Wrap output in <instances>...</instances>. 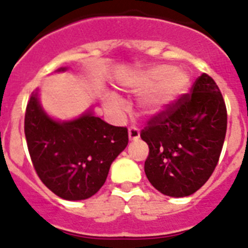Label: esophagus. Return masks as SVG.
<instances>
[{"instance_id":"esophagus-1","label":"esophagus","mask_w":248,"mask_h":248,"mask_svg":"<svg viewBox=\"0 0 248 248\" xmlns=\"http://www.w3.org/2000/svg\"><path fill=\"white\" fill-rule=\"evenodd\" d=\"M140 137L139 129L135 128V126H130L129 128V139L130 140H138Z\"/></svg>"}]
</instances>
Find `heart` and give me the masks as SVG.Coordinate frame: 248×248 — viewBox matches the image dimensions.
Wrapping results in <instances>:
<instances>
[{
  "label": "heart",
  "instance_id": "obj_1",
  "mask_svg": "<svg viewBox=\"0 0 248 248\" xmlns=\"http://www.w3.org/2000/svg\"><path fill=\"white\" fill-rule=\"evenodd\" d=\"M191 78L187 72L172 65L161 64L140 71L129 76L122 87L134 94H143L140 107L145 114H155L164 110L189 91ZM105 108L115 114L124 109L123 100L114 94L104 97Z\"/></svg>",
  "mask_w": 248,
  "mask_h": 248
}]
</instances>
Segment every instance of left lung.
I'll use <instances>...</instances> for the list:
<instances>
[{
	"label": "left lung",
	"instance_id": "obj_1",
	"mask_svg": "<svg viewBox=\"0 0 248 248\" xmlns=\"http://www.w3.org/2000/svg\"><path fill=\"white\" fill-rule=\"evenodd\" d=\"M226 129L222 94L202 73L190 93L155 114L140 133L149 145L144 170L151 185L172 198L198 191L217 165Z\"/></svg>",
	"mask_w": 248,
	"mask_h": 248
}]
</instances>
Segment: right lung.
Listing matches in <instances>:
<instances>
[{"mask_svg":"<svg viewBox=\"0 0 248 248\" xmlns=\"http://www.w3.org/2000/svg\"><path fill=\"white\" fill-rule=\"evenodd\" d=\"M58 71H65L61 68ZM25 135L37 175L64 200H85L104 185L115 157L129 141L125 126H114L87 111L78 119L57 122L32 93L25 115Z\"/></svg>","mask_w":248,"mask_h":248,"instance_id":"add662e5","label":"right lung"}]
</instances>
